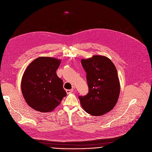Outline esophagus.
Listing matches in <instances>:
<instances>
[{
    "instance_id": "esophagus-1",
    "label": "esophagus",
    "mask_w": 152,
    "mask_h": 152,
    "mask_svg": "<svg viewBox=\"0 0 152 152\" xmlns=\"http://www.w3.org/2000/svg\"><path fill=\"white\" fill-rule=\"evenodd\" d=\"M66 92L67 94H69V93H73V89H71V90H66Z\"/></svg>"
}]
</instances>
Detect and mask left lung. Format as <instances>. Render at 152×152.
Here are the masks:
<instances>
[{"instance_id": "1", "label": "left lung", "mask_w": 152, "mask_h": 152, "mask_svg": "<svg viewBox=\"0 0 152 152\" xmlns=\"http://www.w3.org/2000/svg\"><path fill=\"white\" fill-rule=\"evenodd\" d=\"M86 73L88 93L79 96L84 111L94 116H101L115 106L120 92V84L114 63L106 56L93 55L82 59Z\"/></svg>"}]
</instances>
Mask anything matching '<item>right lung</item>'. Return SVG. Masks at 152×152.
Masks as SVG:
<instances>
[{
	"label": "right lung",
	"instance_id": "right-lung-1",
	"mask_svg": "<svg viewBox=\"0 0 152 152\" xmlns=\"http://www.w3.org/2000/svg\"><path fill=\"white\" fill-rule=\"evenodd\" d=\"M61 59L41 56L26 69L21 82L23 96L28 104L41 113H50L67 95L63 81L56 71Z\"/></svg>",
	"mask_w": 152,
	"mask_h": 152
}]
</instances>
